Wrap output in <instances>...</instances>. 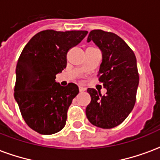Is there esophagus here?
<instances>
[{"instance_id": "1", "label": "esophagus", "mask_w": 160, "mask_h": 160, "mask_svg": "<svg viewBox=\"0 0 160 160\" xmlns=\"http://www.w3.org/2000/svg\"><path fill=\"white\" fill-rule=\"evenodd\" d=\"M79 90L80 92H84V91H86V88H84L83 87H79Z\"/></svg>"}]
</instances>
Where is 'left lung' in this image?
<instances>
[{"label":"left lung","mask_w":160,"mask_h":160,"mask_svg":"<svg viewBox=\"0 0 160 160\" xmlns=\"http://www.w3.org/2000/svg\"><path fill=\"white\" fill-rule=\"evenodd\" d=\"M91 41L102 52L98 75L107 92L102 96L93 88L87 89L92 99L86 115L94 126L112 128L127 118L135 104L139 85L136 58L129 46L115 33L93 30L87 38V42Z\"/></svg>","instance_id":"1"}]
</instances>
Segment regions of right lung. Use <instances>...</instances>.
<instances>
[{
    "instance_id": "obj_1",
    "label": "right lung",
    "mask_w": 160,
    "mask_h": 160,
    "mask_svg": "<svg viewBox=\"0 0 160 160\" xmlns=\"http://www.w3.org/2000/svg\"><path fill=\"white\" fill-rule=\"evenodd\" d=\"M87 33L42 31L31 38L20 54L14 98L26 124L39 134H55L66 124L67 112L79 87L74 83L61 86L56 75L66 68L68 51Z\"/></svg>"
}]
</instances>
